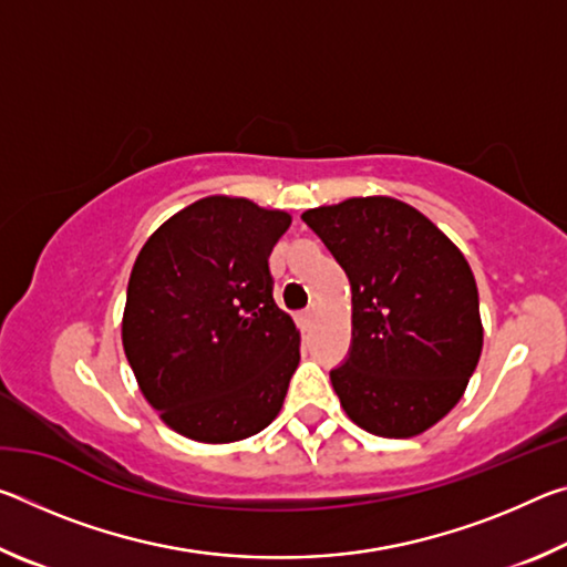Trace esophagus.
I'll return each mask as SVG.
<instances>
[{
    "label": "esophagus",
    "instance_id": "34e87169",
    "mask_svg": "<svg viewBox=\"0 0 567 567\" xmlns=\"http://www.w3.org/2000/svg\"><path fill=\"white\" fill-rule=\"evenodd\" d=\"M315 318H318V307H307V310L302 312V322L305 324H310V322H315Z\"/></svg>",
    "mask_w": 567,
    "mask_h": 567
}]
</instances>
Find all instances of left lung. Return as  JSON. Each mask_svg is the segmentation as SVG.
I'll list each match as a JSON object with an SVG mask.
<instances>
[{"instance_id": "left-lung-1", "label": "left lung", "mask_w": 567, "mask_h": 567, "mask_svg": "<svg viewBox=\"0 0 567 567\" xmlns=\"http://www.w3.org/2000/svg\"><path fill=\"white\" fill-rule=\"evenodd\" d=\"M352 287V350L330 372L342 410L380 437H415L453 410L483 352L473 270L443 229L395 197L302 213Z\"/></svg>"}]
</instances>
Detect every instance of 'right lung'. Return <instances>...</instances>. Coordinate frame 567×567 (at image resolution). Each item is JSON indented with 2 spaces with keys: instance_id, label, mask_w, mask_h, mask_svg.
Listing matches in <instances>:
<instances>
[{
  "instance_id": "1",
  "label": "right lung",
  "mask_w": 567,
  "mask_h": 567,
  "mask_svg": "<svg viewBox=\"0 0 567 567\" xmlns=\"http://www.w3.org/2000/svg\"><path fill=\"white\" fill-rule=\"evenodd\" d=\"M290 223L285 209L209 195L134 260L124 354L162 422L195 443H237L280 415L300 330L272 297L270 252Z\"/></svg>"
}]
</instances>
